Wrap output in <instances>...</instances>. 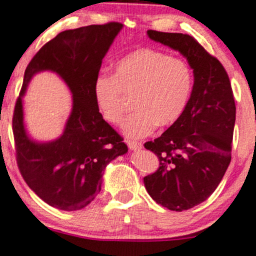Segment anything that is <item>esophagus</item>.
Returning a JSON list of instances; mask_svg holds the SVG:
<instances>
[{
    "label": "esophagus",
    "mask_w": 256,
    "mask_h": 256,
    "mask_svg": "<svg viewBox=\"0 0 256 256\" xmlns=\"http://www.w3.org/2000/svg\"><path fill=\"white\" fill-rule=\"evenodd\" d=\"M127 143H128L129 149L134 150V152H136V150H141L142 146H143V144H142L141 142H134V141L132 142V141H128Z\"/></svg>",
    "instance_id": "1"
}]
</instances>
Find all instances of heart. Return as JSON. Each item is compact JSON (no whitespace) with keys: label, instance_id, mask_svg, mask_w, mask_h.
<instances>
[{"label":"heart","instance_id":"obj_1","mask_svg":"<svg viewBox=\"0 0 256 256\" xmlns=\"http://www.w3.org/2000/svg\"><path fill=\"white\" fill-rule=\"evenodd\" d=\"M192 87L194 74L184 60L152 48H138L116 62L114 76H98L93 93L98 110L110 124L122 120L124 94H136V110L126 118L122 132L130 138H142L157 126L170 127L178 121Z\"/></svg>","mask_w":256,"mask_h":256}]
</instances>
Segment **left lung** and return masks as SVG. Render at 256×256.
<instances>
[{
  "mask_svg": "<svg viewBox=\"0 0 256 256\" xmlns=\"http://www.w3.org/2000/svg\"><path fill=\"white\" fill-rule=\"evenodd\" d=\"M146 34L180 52L194 70V87L182 116L144 144L160 160L158 170L144 177L146 191L157 204L182 212L205 202L230 166L236 102L222 62L194 37L154 30Z\"/></svg>",
  "mask_w": 256,
  "mask_h": 256,
  "instance_id": "1",
  "label": "left lung"
}]
</instances>
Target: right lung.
<instances>
[{"label": "right lung", "instance_id": "1", "mask_svg": "<svg viewBox=\"0 0 256 256\" xmlns=\"http://www.w3.org/2000/svg\"><path fill=\"white\" fill-rule=\"evenodd\" d=\"M122 28L113 22L62 31L37 52L24 73L12 118L17 164L31 190L52 208L76 211L88 205L101 191L106 166L128 152L99 113L93 93L102 59ZM44 70L56 72L72 96L62 135L45 142L28 135L22 108L30 79Z\"/></svg>", "mask_w": 256, "mask_h": 256}]
</instances>
